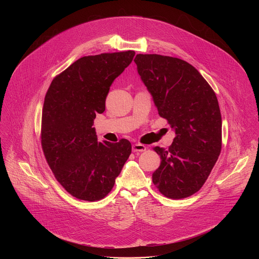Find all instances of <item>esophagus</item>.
<instances>
[{
  "label": "esophagus",
  "instance_id": "obj_1",
  "mask_svg": "<svg viewBox=\"0 0 259 259\" xmlns=\"http://www.w3.org/2000/svg\"><path fill=\"white\" fill-rule=\"evenodd\" d=\"M146 150V146L144 144L140 143H135L132 145V152L133 153H138V152H144Z\"/></svg>",
  "mask_w": 259,
  "mask_h": 259
}]
</instances>
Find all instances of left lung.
Returning a JSON list of instances; mask_svg holds the SVG:
<instances>
[{
    "label": "left lung",
    "mask_w": 259,
    "mask_h": 259,
    "mask_svg": "<svg viewBox=\"0 0 259 259\" xmlns=\"http://www.w3.org/2000/svg\"><path fill=\"white\" fill-rule=\"evenodd\" d=\"M134 61L159 115L175 133L168 150L154 147L161 165L153 182L167 198L190 197L203 187L221 151L217 97L198 69L182 59L137 54Z\"/></svg>",
    "instance_id": "left-lung-1"
}]
</instances>
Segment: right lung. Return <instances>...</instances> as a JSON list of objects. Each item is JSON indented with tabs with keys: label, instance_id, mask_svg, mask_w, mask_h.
<instances>
[{
	"label": "right lung",
	"instance_id": "right-lung-1",
	"mask_svg": "<svg viewBox=\"0 0 259 259\" xmlns=\"http://www.w3.org/2000/svg\"><path fill=\"white\" fill-rule=\"evenodd\" d=\"M134 51L84 56L51 83L42 113V147L57 181L84 201L104 198L131 154L127 139L99 142L93 122Z\"/></svg>",
	"mask_w": 259,
	"mask_h": 259
}]
</instances>
